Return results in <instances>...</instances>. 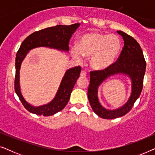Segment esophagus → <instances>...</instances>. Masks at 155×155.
<instances>
[{
  "instance_id": "obj_1",
  "label": "esophagus",
  "mask_w": 155,
  "mask_h": 155,
  "mask_svg": "<svg viewBox=\"0 0 155 155\" xmlns=\"http://www.w3.org/2000/svg\"><path fill=\"white\" fill-rule=\"evenodd\" d=\"M86 75H87L86 72L84 71H82L81 73H80V76H81V77H82V78H84V77H86Z\"/></svg>"
}]
</instances>
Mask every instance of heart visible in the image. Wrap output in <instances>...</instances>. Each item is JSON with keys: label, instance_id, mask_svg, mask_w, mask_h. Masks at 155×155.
<instances>
[{"label": "heart", "instance_id": "b5f03b06", "mask_svg": "<svg viewBox=\"0 0 155 155\" xmlns=\"http://www.w3.org/2000/svg\"><path fill=\"white\" fill-rule=\"evenodd\" d=\"M120 49V39L116 35L90 32L78 38L76 47L71 48V54L77 61H81L82 56L90 57L92 68L97 71H104L115 63Z\"/></svg>", "mask_w": 155, "mask_h": 155}]
</instances>
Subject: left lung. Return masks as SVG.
Instances as JSON below:
<instances>
[{"label": "left lung", "instance_id": "obj_1", "mask_svg": "<svg viewBox=\"0 0 155 155\" xmlns=\"http://www.w3.org/2000/svg\"><path fill=\"white\" fill-rule=\"evenodd\" d=\"M124 41V46L118 61L104 71H91L87 96L93 111L104 119H114L126 115L132 109L135 101L139 98L143 86V78L146 69L140 46L134 38L122 31H117ZM122 74L131 81V94L128 101L118 109L110 110L104 107L99 102L98 90L99 86L110 77Z\"/></svg>", "mask_w": 155, "mask_h": 155}]
</instances>
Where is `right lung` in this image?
<instances>
[{
    "mask_svg": "<svg viewBox=\"0 0 155 155\" xmlns=\"http://www.w3.org/2000/svg\"><path fill=\"white\" fill-rule=\"evenodd\" d=\"M80 25V23H76L71 25H56L35 31L28 36L21 44L15 58V90L23 106L30 113L48 116L54 115L64 109L68 102L77 80L80 77L81 68L77 66L68 70L61 80L54 98L46 104L35 107L27 102L21 93L20 71L23 60L29 51L38 47H48L68 52L70 39Z\"/></svg>",
    "mask_w": 155,
    "mask_h": 155,
    "instance_id": "add662e5",
    "label": "right lung"
}]
</instances>
